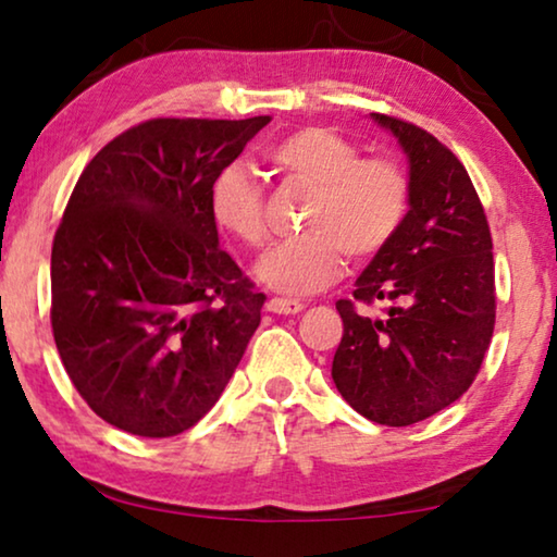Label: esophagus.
Returning <instances> with one entry per match:
<instances>
[{
  "instance_id": "34e87169",
  "label": "esophagus",
  "mask_w": 557,
  "mask_h": 557,
  "mask_svg": "<svg viewBox=\"0 0 557 557\" xmlns=\"http://www.w3.org/2000/svg\"><path fill=\"white\" fill-rule=\"evenodd\" d=\"M265 309L273 311V314H299V311L304 309L301 301H294V299H269V304H265Z\"/></svg>"
}]
</instances>
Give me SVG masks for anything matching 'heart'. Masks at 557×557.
<instances>
[{
    "label": "heart",
    "mask_w": 557,
    "mask_h": 557,
    "mask_svg": "<svg viewBox=\"0 0 557 557\" xmlns=\"http://www.w3.org/2000/svg\"><path fill=\"white\" fill-rule=\"evenodd\" d=\"M271 162L314 185L304 205L307 231L265 250L256 278L286 296L330 286L355 258L375 256L400 231L408 212V177L385 159H360V147L326 126L296 128L271 149ZM210 215L235 238L258 246L265 233L261 182L246 162H231L210 185Z\"/></svg>",
    "instance_id": "obj_1"
}]
</instances>
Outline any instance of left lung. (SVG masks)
Returning <instances> with one entry per match:
<instances>
[{
	"label": "left lung",
	"mask_w": 557,
	"mask_h": 557,
	"mask_svg": "<svg viewBox=\"0 0 557 557\" xmlns=\"http://www.w3.org/2000/svg\"><path fill=\"white\" fill-rule=\"evenodd\" d=\"M370 119L408 159V212L355 281V299L385 301V314L337 301L345 332L332 380L368 421L410 425L459 400L482 368L494 332L492 235L467 170L436 136Z\"/></svg>",
	"instance_id": "1"
}]
</instances>
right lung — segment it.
<instances>
[{
    "label": "right lung",
    "instance_id": "obj_1",
    "mask_svg": "<svg viewBox=\"0 0 557 557\" xmlns=\"http://www.w3.org/2000/svg\"><path fill=\"white\" fill-rule=\"evenodd\" d=\"M271 116L151 119L83 170L52 240V334L96 416L144 438L223 395L265 296L220 248L210 185Z\"/></svg>",
    "mask_w": 557,
    "mask_h": 557
}]
</instances>
